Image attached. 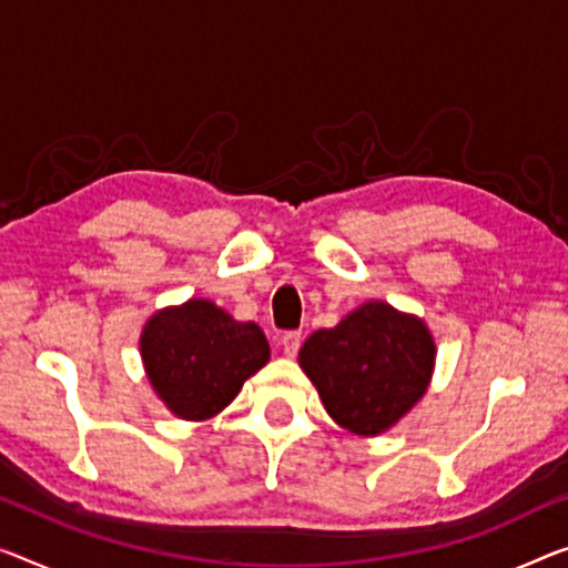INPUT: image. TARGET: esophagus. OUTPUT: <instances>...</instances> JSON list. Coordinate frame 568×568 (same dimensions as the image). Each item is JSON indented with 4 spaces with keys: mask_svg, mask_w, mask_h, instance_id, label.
I'll return each mask as SVG.
<instances>
[{
    "mask_svg": "<svg viewBox=\"0 0 568 568\" xmlns=\"http://www.w3.org/2000/svg\"><path fill=\"white\" fill-rule=\"evenodd\" d=\"M301 342H303L301 332H285L281 336V349L287 354V357H295V354H298V349H301Z\"/></svg>",
    "mask_w": 568,
    "mask_h": 568,
    "instance_id": "1",
    "label": "esophagus"
}]
</instances>
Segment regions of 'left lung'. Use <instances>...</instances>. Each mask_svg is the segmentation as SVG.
Returning a JSON list of instances; mask_svg holds the SVG:
<instances>
[{"instance_id": "obj_1", "label": "left lung", "mask_w": 568, "mask_h": 568, "mask_svg": "<svg viewBox=\"0 0 568 568\" xmlns=\"http://www.w3.org/2000/svg\"><path fill=\"white\" fill-rule=\"evenodd\" d=\"M298 359L338 426L377 436L426 393L436 346L423 321L372 301L311 334Z\"/></svg>"}]
</instances>
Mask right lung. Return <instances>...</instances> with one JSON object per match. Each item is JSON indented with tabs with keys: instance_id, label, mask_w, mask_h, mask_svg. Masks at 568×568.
<instances>
[{
	"instance_id": "add662e5",
	"label": "right lung",
	"mask_w": 568,
	"mask_h": 568,
	"mask_svg": "<svg viewBox=\"0 0 568 568\" xmlns=\"http://www.w3.org/2000/svg\"><path fill=\"white\" fill-rule=\"evenodd\" d=\"M140 349L155 393L185 420L216 416L270 359L257 324H240L209 301L155 313Z\"/></svg>"
}]
</instances>
